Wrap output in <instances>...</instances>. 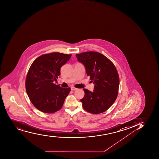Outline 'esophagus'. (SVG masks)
<instances>
[{
  "label": "esophagus",
  "instance_id": "1",
  "mask_svg": "<svg viewBox=\"0 0 159 159\" xmlns=\"http://www.w3.org/2000/svg\"><path fill=\"white\" fill-rule=\"evenodd\" d=\"M77 88H75L74 87H71V90L72 91H75V90H77Z\"/></svg>",
  "mask_w": 159,
  "mask_h": 159
}]
</instances>
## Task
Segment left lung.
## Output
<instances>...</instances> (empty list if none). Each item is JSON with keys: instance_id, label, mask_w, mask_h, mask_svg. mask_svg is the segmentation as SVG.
I'll list each match as a JSON object with an SVG mask.
<instances>
[{"instance_id": "8db88e82", "label": "left lung", "mask_w": 159, "mask_h": 159, "mask_svg": "<svg viewBox=\"0 0 159 159\" xmlns=\"http://www.w3.org/2000/svg\"><path fill=\"white\" fill-rule=\"evenodd\" d=\"M85 67L88 76L94 84L93 91L84 89L80 101L87 111L93 114L105 111L114 103L119 87V77L113 63L102 54L94 51L75 55Z\"/></svg>"}]
</instances>
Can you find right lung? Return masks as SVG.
Wrapping results in <instances>:
<instances>
[{
	"label": "right lung",
	"instance_id": "add662e5",
	"mask_svg": "<svg viewBox=\"0 0 159 159\" xmlns=\"http://www.w3.org/2000/svg\"><path fill=\"white\" fill-rule=\"evenodd\" d=\"M71 55L53 52L41 55L32 63L27 73L25 87L32 104L44 113L60 110L70 91L53 84L60 75V69Z\"/></svg>",
	"mask_w": 159,
	"mask_h": 159
}]
</instances>
